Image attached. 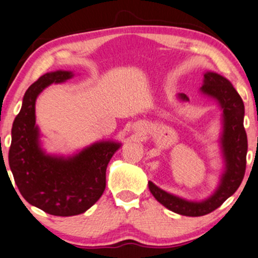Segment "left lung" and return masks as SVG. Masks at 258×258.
Instances as JSON below:
<instances>
[{"mask_svg": "<svg viewBox=\"0 0 258 258\" xmlns=\"http://www.w3.org/2000/svg\"><path fill=\"white\" fill-rule=\"evenodd\" d=\"M202 95L213 99L223 110L219 139L224 170L216 190L201 201H191L170 194L149 181V189L159 204L175 213L187 217H201L211 213L234 194L242 183L246 167L247 138L244 128V103L232 83L221 75L207 71L200 88ZM180 101H189L187 95L178 94Z\"/></svg>", "mask_w": 258, "mask_h": 258, "instance_id": "left-lung-1", "label": "left lung"}]
</instances>
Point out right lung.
I'll return each mask as SVG.
<instances>
[{"label":"right lung","instance_id":"right-lung-1","mask_svg":"<svg viewBox=\"0 0 258 258\" xmlns=\"http://www.w3.org/2000/svg\"><path fill=\"white\" fill-rule=\"evenodd\" d=\"M73 77L71 71H52L26 90L20 113L13 122L8 156L14 181L25 200L58 217L84 213L99 200L106 188L107 165L121 146L119 142L101 140L68 157L50 155L41 148L40 131L35 125L37 97L50 84Z\"/></svg>","mask_w":258,"mask_h":258}]
</instances>
